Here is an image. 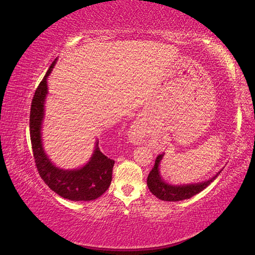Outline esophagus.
<instances>
[{"label":"esophagus","instance_id":"34e87169","mask_svg":"<svg viewBox=\"0 0 255 255\" xmlns=\"http://www.w3.org/2000/svg\"><path fill=\"white\" fill-rule=\"evenodd\" d=\"M129 139L131 142L134 144H138L140 139V135H139V126L137 123L133 124V127L131 128V131H129Z\"/></svg>","mask_w":255,"mask_h":255}]
</instances>
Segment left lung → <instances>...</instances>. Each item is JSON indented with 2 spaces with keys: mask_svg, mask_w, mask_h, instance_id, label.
I'll return each mask as SVG.
<instances>
[{
  "mask_svg": "<svg viewBox=\"0 0 255 255\" xmlns=\"http://www.w3.org/2000/svg\"><path fill=\"white\" fill-rule=\"evenodd\" d=\"M163 155L165 154H160L157 156L154 168L151 169L148 177H147V186H148L149 191L161 201L177 202V201H183L186 199H190V197L200 193L201 191L207 188V186L211 184L220 173L219 171L212 179H209L208 181H205V182H201V183L183 184V185L168 184L161 179L159 174V163L162 159Z\"/></svg>",
  "mask_w": 255,
  "mask_h": 255,
  "instance_id": "left-lung-1",
  "label": "left lung"
}]
</instances>
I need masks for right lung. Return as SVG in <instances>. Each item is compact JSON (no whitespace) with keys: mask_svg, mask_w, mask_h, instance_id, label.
Returning <instances> with one entry per match:
<instances>
[{"mask_svg":"<svg viewBox=\"0 0 255 255\" xmlns=\"http://www.w3.org/2000/svg\"><path fill=\"white\" fill-rule=\"evenodd\" d=\"M55 61L50 65L43 80L37 87L30 107V140L37 170L49 188L56 194L71 201H93L108 190L112 180L115 160L104 155L98 142L90 160L81 169L64 170L55 167L42 147L41 128L44 116V100L48 94L47 78Z\"/></svg>","mask_w":255,"mask_h":255,"instance_id":"right-lung-1","label":"right lung"}]
</instances>
